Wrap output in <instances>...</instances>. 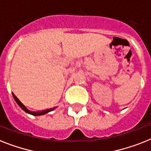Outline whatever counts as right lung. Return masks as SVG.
Returning <instances> with one entry per match:
<instances>
[{"mask_svg":"<svg viewBox=\"0 0 151 151\" xmlns=\"http://www.w3.org/2000/svg\"><path fill=\"white\" fill-rule=\"evenodd\" d=\"M13 96H14V99H15V101L17 102V103L18 105H19V106L20 107L21 109L23 110H24L25 112H27V113H29V114H31V115H35V116H39V115H45V114L48 113V112H51V111H52V110H54L56 108V107H54V108L52 109H45V110H42V111H39V112H32V111H29V109H27V107L25 106L23 104V103H21L20 101L19 100V99H18L17 96H16L15 95H14V93H13Z\"/></svg>","mask_w":151,"mask_h":151,"instance_id":"right-lung-1","label":"right lung"}]
</instances>
